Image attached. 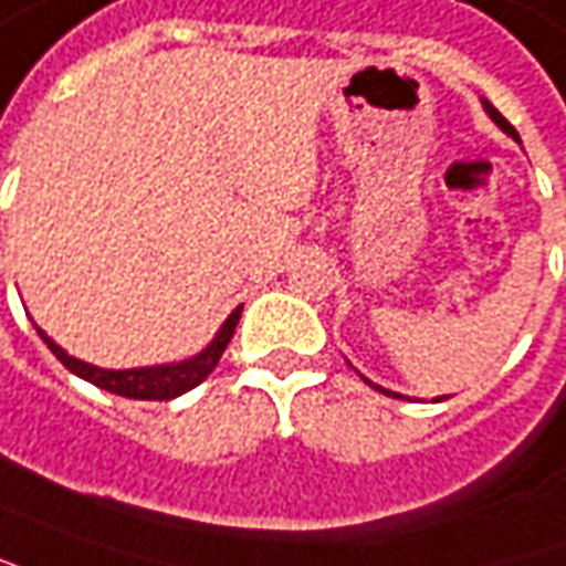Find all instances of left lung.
I'll use <instances>...</instances> for the list:
<instances>
[{
  "label": "left lung",
  "mask_w": 566,
  "mask_h": 566,
  "mask_svg": "<svg viewBox=\"0 0 566 566\" xmlns=\"http://www.w3.org/2000/svg\"><path fill=\"white\" fill-rule=\"evenodd\" d=\"M483 111H486V114H490V120H493L495 126H499V129H502V133H509V136L514 138V142H521V136H517V133H514V126H511V123L505 120V117H502V114H499V111H495V107L490 105V102H486V98H483ZM359 378H363L365 384H368V387H375V390H380V394L396 396V399H399V394H394V390H384V387H380V384H375V380H368V378H365V375H359Z\"/></svg>",
  "instance_id": "left-lung-1"
}]
</instances>
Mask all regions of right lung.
Masks as SVG:
<instances>
[{"mask_svg":"<svg viewBox=\"0 0 566 566\" xmlns=\"http://www.w3.org/2000/svg\"><path fill=\"white\" fill-rule=\"evenodd\" d=\"M241 310L244 306H234L229 318L219 325V332L213 334V340L201 353H195L188 359H179V363L142 365V368H102V365L83 363V359L71 356L64 347H57L55 340L42 332V328H36V334L42 337V344L55 353L57 363L64 365L67 371H73L76 378L90 380L95 387H102L107 394L126 396V399H176V396L195 390L217 368L219 356L226 353L229 340H232L234 325L241 318Z\"/></svg>","mask_w":566,"mask_h":566,"instance_id":"obj_1","label":"right lung"}]
</instances>
